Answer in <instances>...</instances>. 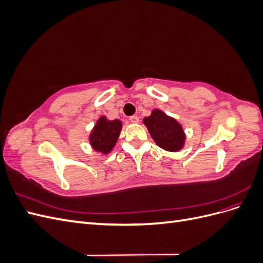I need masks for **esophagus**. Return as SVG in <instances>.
<instances>
[{"instance_id":"1","label":"esophagus","mask_w":263,"mask_h":263,"mask_svg":"<svg viewBox=\"0 0 263 263\" xmlns=\"http://www.w3.org/2000/svg\"><path fill=\"white\" fill-rule=\"evenodd\" d=\"M129 121H130L132 123H134V124H137V123L139 122V117L136 116V115L130 116V117H129Z\"/></svg>"}]
</instances>
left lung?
Returning <instances> with one entry per match:
<instances>
[{
  "instance_id": "obj_1",
  "label": "left lung",
  "mask_w": 263,
  "mask_h": 263,
  "mask_svg": "<svg viewBox=\"0 0 263 263\" xmlns=\"http://www.w3.org/2000/svg\"><path fill=\"white\" fill-rule=\"evenodd\" d=\"M144 124L156 144L171 153H177L184 146L185 134L177 119L163 113L160 109H154L151 115L144 118Z\"/></svg>"
}]
</instances>
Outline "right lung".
I'll return each mask as SVG.
<instances>
[{"instance_id": "obj_1", "label": "right lung", "mask_w": 263, "mask_h": 263, "mask_svg": "<svg viewBox=\"0 0 263 263\" xmlns=\"http://www.w3.org/2000/svg\"><path fill=\"white\" fill-rule=\"evenodd\" d=\"M121 130L122 122L119 119L109 121L105 116H101L89 137L92 148L104 155L110 153L116 145Z\"/></svg>"}]
</instances>
